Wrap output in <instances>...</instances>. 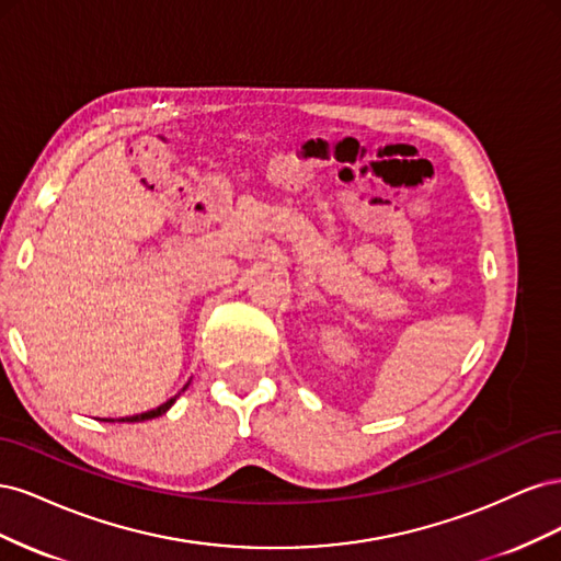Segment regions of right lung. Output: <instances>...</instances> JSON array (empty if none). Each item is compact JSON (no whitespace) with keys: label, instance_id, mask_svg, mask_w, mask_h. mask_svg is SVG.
<instances>
[{"label":"right lung","instance_id":"obj_1","mask_svg":"<svg viewBox=\"0 0 561 561\" xmlns=\"http://www.w3.org/2000/svg\"><path fill=\"white\" fill-rule=\"evenodd\" d=\"M186 388V386H184ZM182 388V390H184ZM178 400V396L175 398H171V400H165L161 407H157V410H149V412H145V414H135V416H126V419H118V421H128V423H133V421H149V419H157V416H161V414H165L168 410H171L173 407V402ZM112 421V419H110Z\"/></svg>","mask_w":561,"mask_h":561}]
</instances>
